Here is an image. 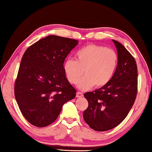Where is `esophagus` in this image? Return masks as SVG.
I'll return each instance as SVG.
<instances>
[{"instance_id": "34e87169", "label": "esophagus", "mask_w": 152, "mask_h": 152, "mask_svg": "<svg viewBox=\"0 0 152 152\" xmlns=\"http://www.w3.org/2000/svg\"><path fill=\"white\" fill-rule=\"evenodd\" d=\"M83 96V94L82 93V92H78L76 93V97L77 98H81V97H82Z\"/></svg>"}]
</instances>
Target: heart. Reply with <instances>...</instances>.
<instances>
[{
	"label": "heart",
	"mask_w": 152,
	"mask_h": 152,
	"mask_svg": "<svg viewBox=\"0 0 152 152\" xmlns=\"http://www.w3.org/2000/svg\"><path fill=\"white\" fill-rule=\"evenodd\" d=\"M118 56L112 49L105 46L91 44L80 49L76 53V60L68 59L64 64L66 78L70 84L87 90L95 86L101 88L113 78L117 66Z\"/></svg>",
	"instance_id": "obj_1"
}]
</instances>
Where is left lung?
Returning a JSON list of instances; mask_svg holds the SVG:
<instances>
[{"instance_id":"1","label":"left lung","mask_w":152,"mask_h":152,"mask_svg":"<svg viewBox=\"0 0 152 152\" xmlns=\"http://www.w3.org/2000/svg\"><path fill=\"white\" fill-rule=\"evenodd\" d=\"M118 53L117 66L109 83L84 94L88 102L83 113L92 129L105 132L117 127L127 116L137 92V67L135 58L121 43L113 40Z\"/></svg>"}]
</instances>
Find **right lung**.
<instances>
[{
	"label": "right lung",
	"instance_id": "right-lung-1",
	"mask_svg": "<svg viewBox=\"0 0 152 152\" xmlns=\"http://www.w3.org/2000/svg\"><path fill=\"white\" fill-rule=\"evenodd\" d=\"M78 43L76 39L49 35L24 53L15 82V96L22 115L31 125L43 127L51 124L63 105L76 96L64 63Z\"/></svg>",
	"mask_w": 152,
	"mask_h": 152
}]
</instances>
